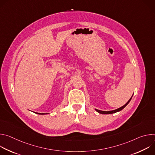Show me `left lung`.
<instances>
[{"label":"left lung","instance_id":"left-lung-1","mask_svg":"<svg viewBox=\"0 0 155 155\" xmlns=\"http://www.w3.org/2000/svg\"><path fill=\"white\" fill-rule=\"evenodd\" d=\"M133 94H132V96H133ZM132 97L129 99V100L127 102V103H126V104H124L123 106H122V107H120V108H117V109H116V110H110V111H102V110H97V109H96V108H95V110H96V112H97L98 113L101 114H115V113H116V112H120V111H121V110H122L129 103V102L130 101V100H131V99H132Z\"/></svg>","mask_w":155,"mask_h":155}]
</instances>
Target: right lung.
<instances>
[{"instance_id": "obj_1", "label": "right lung", "mask_w": 155, "mask_h": 155, "mask_svg": "<svg viewBox=\"0 0 155 155\" xmlns=\"http://www.w3.org/2000/svg\"><path fill=\"white\" fill-rule=\"evenodd\" d=\"M34 113H35L36 114H38V115H46V114H48H48H41V113H37V112H34Z\"/></svg>"}]
</instances>
